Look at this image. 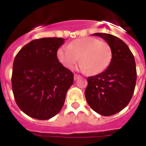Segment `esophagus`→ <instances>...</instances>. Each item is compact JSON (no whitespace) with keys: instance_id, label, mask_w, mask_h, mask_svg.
Wrapping results in <instances>:
<instances>
[{"instance_id":"esophagus-1","label":"esophagus","mask_w":146,"mask_h":146,"mask_svg":"<svg viewBox=\"0 0 146 146\" xmlns=\"http://www.w3.org/2000/svg\"><path fill=\"white\" fill-rule=\"evenodd\" d=\"M80 77H81V76H80V75H78V74H74V80H78V79H80Z\"/></svg>"}]
</instances>
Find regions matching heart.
Returning a JSON list of instances; mask_svg holds the SVG:
<instances>
[{
  "label": "heart",
  "instance_id": "1",
  "mask_svg": "<svg viewBox=\"0 0 146 146\" xmlns=\"http://www.w3.org/2000/svg\"><path fill=\"white\" fill-rule=\"evenodd\" d=\"M57 57L66 68L70 69L81 60L80 69L91 74L102 73L112 58V50L106 42L92 37H83L71 42L68 46L60 47Z\"/></svg>",
  "mask_w": 146,
  "mask_h": 146
}]
</instances>
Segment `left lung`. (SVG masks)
<instances>
[{"instance_id": "left-lung-1", "label": "left lung", "mask_w": 146, "mask_h": 146, "mask_svg": "<svg viewBox=\"0 0 146 146\" xmlns=\"http://www.w3.org/2000/svg\"><path fill=\"white\" fill-rule=\"evenodd\" d=\"M110 45L112 58L100 74L87 78L85 96L93 111L101 115L118 113L130 102L136 82V62L129 47L119 38L107 33H95Z\"/></svg>"}]
</instances>
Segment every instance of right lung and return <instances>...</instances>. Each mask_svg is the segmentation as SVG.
<instances>
[{
    "mask_svg": "<svg viewBox=\"0 0 146 146\" xmlns=\"http://www.w3.org/2000/svg\"><path fill=\"white\" fill-rule=\"evenodd\" d=\"M62 38L33 40L20 49L13 66L12 89L22 111L38 120H48L59 113L73 73L58 60Z\"/></svg>",
    "mask_w": 146,
    "mask_h": 146,
    "instance_id": "1",
    "label": "right lung"
}]
</instances>
